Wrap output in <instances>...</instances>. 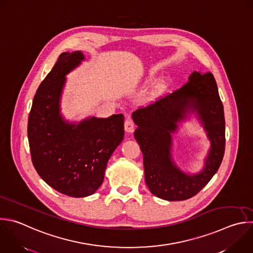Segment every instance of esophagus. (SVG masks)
<instances>
[{
	"mask_svg": "<svg viewBox=\"0 0 253 253\" xmlns=\"http://www.w3.org/2000/svg\"><path fill=\"white\" fill-rule=\"evenodd\" d=\"M124 128H125V131L128 132V133H132L135 129V124L134 122L132 121L131 118H127L125 120V123H124Z\"/></svg>",
	"mask_w": 253,
	"mask_h": 253,
	"instance_id": "esophagus-1",
	"label": "esophagus"
}]
</instances>
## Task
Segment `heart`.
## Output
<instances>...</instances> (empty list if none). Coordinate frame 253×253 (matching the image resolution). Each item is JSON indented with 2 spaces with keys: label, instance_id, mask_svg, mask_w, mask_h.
Listing matches in <instances>:
<instances>
[{
  "label": "heart",
  "instance_id": "1",
  "mask_svg": "<svg viewBox=\"0 0 253 253\" xmlns=\"http://www.w3.org/2000/svg\"><path fill=\"white\" fill-rule=\"evenodd\" d=\"M163 90H164V86H163V85H159V86H157V87H156V89H155V91H154V95H158V94H160Z\"/></svg>",
  "mask_w": 253,
  "mask_h": 253
}]
</instances>
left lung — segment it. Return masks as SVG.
Wrapping results in <instances>:
<instances>
[{"label": "left lung", "instance_id": "8db88e82", "mask_svg": "<svg viewBox=\"0 0 253 253\" xmlns=\"http://www.w3.org/2000/svg\"><path fill=\"white\" fill-rule=\"evenodd\" d=\"M190 109L198 112L212 142L206 168L194 176L181 172L169 153L170 133ZM132 116L137 125L134 137L143 153L145 181L153 195L167 201L188 200L217 172L225 149V121L212 73L194 71L182 87L139 107Z\"/></svg>", "mask_w": 253, "mask_h": 253}]
</instances>
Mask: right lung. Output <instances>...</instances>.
<instances>
[{
  "instance_id": "1",
  "label": "right lung",
  "mask_w": 253,
  "mask_h": 253,
  "mask_svg": "<svg viewBox=\"0 0 253 253\" xmlns=\"http://www.w3.org/2000/svg\"><path fill=\"white\" fill-rule=\"evenodd\" d=\"M84 59L80 51L61 53L41 83L28 122L32 161L41 178L73 198L92 195L101 186L107 162L124 137V116L63 121L59 99L65 74Z\"/></svg>"
}]
</instances>
